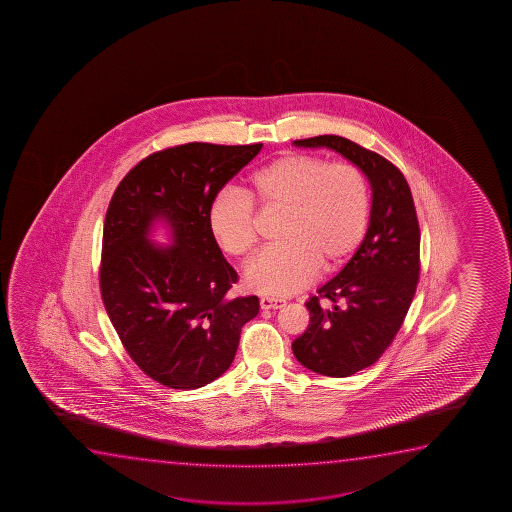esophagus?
I'll return each mask as SVG.
<instances>
[{
  "label": "esophagus",
  "mask_w": 512,
  "mask_h": 512,
  "mask_svg": "<svg viewBox=\"0 0 512 512\" xmlns=\"http://www.w3.org/2000/svg\"><path fill=\"white\" fill-rule=\"evenodd\" d=\"M287 306L285 299H276V297H262L260 299V308L262 309H280Z\"/></svg>",
  "instance_id": "1"
}]
</instances>
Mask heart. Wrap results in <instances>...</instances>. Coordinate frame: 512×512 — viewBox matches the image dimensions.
<instances>
[{
    "instance_id": "b5f03b06",
    "label": "heart",
    "mask_w": 512,
    "mask_h": 512,
    "mask_svg": "<svg viewBox=\"0 0 512 512\" xmlns=\"http://www.w3.org/2000/svg\"><path fill=\"white\" fill-rule=\"evenodd\" d=\"M252 201L287 211L283 245L259 253L245 271L246 287L276 297L299 292L320 269L334 273L346 266L364 241L371 210L365 176L355 164L281 155L253 171L246 196L225 190L211 203V234L232 257H245L257 241Z\"/></svg>"
}]
</instances>
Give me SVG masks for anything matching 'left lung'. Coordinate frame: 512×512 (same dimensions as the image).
<instances>
[{
	"label": "left lung",
	"mask_w": 512,
	"mask_h": 512,
	"mask_svg": "<svg viewBox=\"0 0 512 512\" xmlns=\"http://www.w3.org/2000/svg\"><path fill=\"white\" fill-rule=\"evenodd\" d=\"M294 145L330 148L371 183L364 241L337 276L309 297L308 329L292 343L309 371L346 378L374 364L406 318L420 278V225L406 178L385 157L334 134Z\"/></svg>",
	"instance_id": "1"
}]
</instances>
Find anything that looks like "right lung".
I'll return each instance as SVG.
<instances>
[{
    "mask_svg": "<svg viewBox=\"0 0 512 512\" xmlns=\"http://www.w3.org/2000/svg\"><path fill=\"white\" fill-rule=\"evenodd\" d=\"M262 143H185L148 155L119 183L106 211L99 287L134 364L161 385L196 390L220 378L259 297L229 299L238 273L208 224L218 192ZM157 223L172 245L155 246Z\"/></svg>",
    "mask_w": 512,
    "mask_h": 512,
    "instance_id": "1",
    "label": "right lung"
}]
</instances>
